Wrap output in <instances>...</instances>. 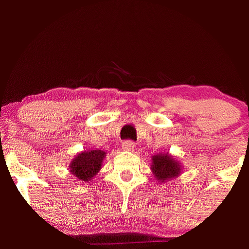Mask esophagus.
<instances>
[{
    "label": "esophagus",
    "mask_w": 249,
    "mask_h": 249,
    "mask_svg": "<svg viewBox=\"0 0 249 249\" xmlns=\"http://www.w3.org/2000/svg\"><path fill=\"white\" fill-rule=\"evenodd\" d=\"M136 145L132 141H124V143H122V148H124V151H134V148Z\"/></svg>",
    "instance_id": "1"
}]
</instances>
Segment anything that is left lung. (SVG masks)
<instances>
[{"label": "left lung", "instance_id": "left-lung-1", "mask_svg": "<svg viewBox=\"0 0 249 249\" xmlns=\"http://www.w3.org/2000/svg\"><path fill=\"white\" fill-rule=\"evenodd\" d=\"M151 170L158 182L166 183L180 175L182 167H180L179 161H177L169 153H159L152 157Z\"/></svg>", "mask_w": 249, "mask_h": 249}]
</instances>
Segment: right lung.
I'll list each match as a JSON object with an SVG mask.
<instances>
[{"mask_svg":"<svg viewBox=\"0 0 249 249\" xmlns=\"http://www.w3.org/2000/svg\"><path fill=\"white\" fill-rule=\"evenodd\" d=\"M105 152L102 150L83 151L70 163V173L83 182H90L101 170Z\"/></svg>","mask_w":249,"mask_h":249,"instance_id":"1","label":"right lung"}]
</instances>
